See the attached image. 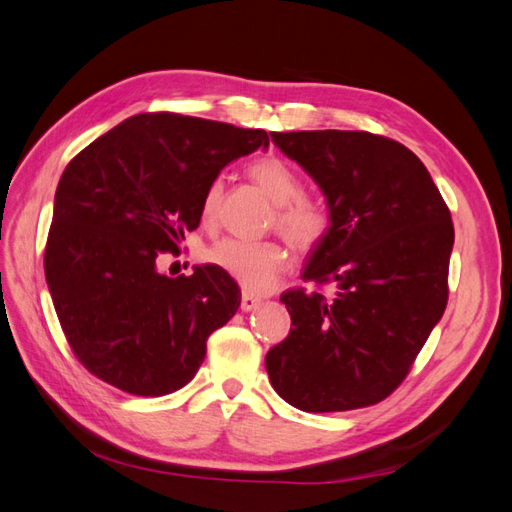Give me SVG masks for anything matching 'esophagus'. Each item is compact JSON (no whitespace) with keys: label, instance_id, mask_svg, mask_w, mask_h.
Returning <instances> with one entry per match:
<instances>
[{"label":"esophagus","instance_id":"1","mask_svg":"<svg viewBox=\"0 0 512 512\" xmlns=\"http://www.w3.org/2000/svg\"><path fill=\"white\" fill-rule=\"evenodd\" d=\"M260 305H262V299L256 297V294H252V292L241 294V309H243V312H252V309H256Z\"/></svg>","mask_w":512,"mask_h":512}]
</instances>
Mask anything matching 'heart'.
Listing matches in <instances>:
<instances>
[{
  "instance_id": "heart-1",
  "label": "heart",
  "mask_w": 512,
  "mask_h": 512,
  "mask_svg": "<svg viewBox=\"0 0 512 512\" xmlns=\"http://www.w3.org/2000/svg\"><path fill=\"white\" fill-rule=\"evenodd\" d=\"M247 173L273 200L271 224L282 232L292 247L301 252L314 250L333 230V209L318 196L305 194L301 177L290 164L277 156H265L247 166ZM222 179H213L200 200V220L211 224L222 200ZM207 262L228 273L247 292L271 290L288 269L286 247L275 239H237L226 237L213 243Z\"/></svg>"
}]
</instances>
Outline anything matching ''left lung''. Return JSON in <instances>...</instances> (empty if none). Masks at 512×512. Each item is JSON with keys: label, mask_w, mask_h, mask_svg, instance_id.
Instances as JSON below:
<instances>
[{"label": "left lung", "mask_w": 512, "mask_h": 512, "mask_svg": "<svg viewBox=\"0 0 512 512\" xmlns=\"http://www.w3.org/2000/svg\"><path fill=\"white\" fill-rule=\"evenodd\" d=\"M320 185L333 230L282 294L292 329L267 352L275 393L303 412L374 406L406 380L448 301L455 228L425 164L371 132H271ZM324 285H333L327 295Z\"/></svg>", "instance_id": "left-lung-1"}]
</instances>
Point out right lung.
Returning a JSON list of instances; mask_svg holds the SVG:
<instances>
[{
  "instance_id": "1",
  "label": "right lung",
  "mask_w": 512,
  "mask_h": 512,
  "mask_svg": "<svg viewBox=\"0 0 512 512\" xmlns=\"http://www.w3.org/2000/svg\"><path fill=\"white\" fill-rule=\"evenodd\" d=\"M258 147L265 130L177 113H141L70 160L55 192L44 275L68 344L117 389L160 397L188 384L209 335L235 316L241 292L213 265L158 271L200 224L220 170Z\"/></svg>"
}]
</instances>
